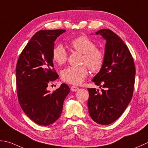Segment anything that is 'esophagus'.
<instances>
[{"instance_id":"34e87169","label":"esophagus","mask_w":148,"mask_h":148,"mask_svg":"<svg viewBox=\"0 0 148 148\" xmlns=\"http://www.w3.org/2000/svg\"><path fill=\"white\" fill-rule=\"evenodd\" d=\"M71 90L72 92H77V90H79V88L76 86H72L71 87Z\"/></svg>"}]
</instances>
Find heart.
Returning <instances> with one entry per match:
<instances>
[{
  "instance_id": "b5f03b06",
  "label": "heart",
  "mask_w": 148,
  "mask_h": 148,
  "mask_svg": "<svg viewBox=\"0 0 148 148\" xmlns=\"http://www.w3.org/2000/svg\"><path fill=\"white\" fill-rule=\"evenodd\" d=\"M70 44L74 50L83 54L82 63L86 64L90 70L95 72L101 69L105 60V55L100 49L95 48V43L85 36H79L72 40ZM52 57L58 65H63L67 60L68 53L62 44L55 45L52 51ZM88 74V67L85 65L71 66L62 71V77L64 82L72 85L82 83Z\"/></svg>"
}]
</instances>
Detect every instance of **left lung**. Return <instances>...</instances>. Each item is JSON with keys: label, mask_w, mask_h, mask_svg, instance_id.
<instances>
[{"label": "left lung", "mask_w": 148, "mask_h": 148, "mask_svg": "<svg viewBox=\"0 0 148 148\" xmlns=\"http://www.w3.org/2000/svg\"><path fill=\"white\" fill-rule=\"evenodd\" d=\"M106 40L105 60L92 82L102 86L101 92L88 88L90 116L95 123L108 125L125 110L134 93L135 67L126 45L111 30L103 29L95 33Z\"/></svg>", "instance_id": "left-lung-1"}]
</instances>
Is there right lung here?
<instances>
[{"mask_svg":"<svg viewBox=\"0 0 148 148\" xmlns=\"http://www.w3.org/2000/svg\"><path fill=\"white\" fill-rule=\"evenodd\" d=\"M64 29L40 30L20 54L16 67L18 99L23 111L34 123L48 126L58 119L70 88L62 83L51 93L48 84L58 78L53 68L52 51Z\"/></svg>","mask_w":148,"mask_h":148,"instance_id":"1","label":"right lung"}]
</instances>
